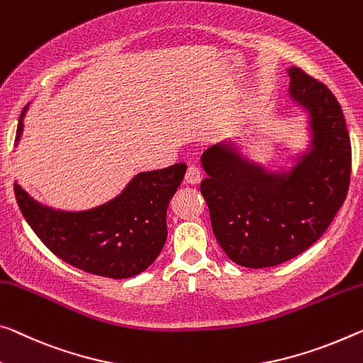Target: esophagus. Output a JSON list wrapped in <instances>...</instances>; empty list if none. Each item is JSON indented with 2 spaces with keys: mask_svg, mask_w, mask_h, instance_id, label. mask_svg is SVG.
Wrapping results in <instances>:
<instances>
[{
  "mask_svg": "<svg viewBox=\"0 0 363 363\" xmlns=\"http://www.w3.org/2000/svg\"><path fill=\"white\" fill-rule=\"evenodd\" d=\"M201 178H203V174H201V169L198 165H189L188 170H186V175H185V180L189 185H196V183L201 182Z\"/></svg>",
  "mask_w": 363,
  "mask_h": 363,
  "instance_id": "esophagus-1",
  "label": "esophagus"
}]
</instances>
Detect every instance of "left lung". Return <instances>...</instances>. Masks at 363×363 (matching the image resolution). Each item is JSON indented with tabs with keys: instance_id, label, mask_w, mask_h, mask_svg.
<instances>
[{
	"instance_id": "1",
	"label": "left lung",
	"mask_w": 363,
	"mask_h": 363,
	"mask_svg": "<svg viewBox=\"0 0 363 363\" xmlns=\"http://www.w3.org/2000/svg\"><path fill=\"white\" fill-rule=\"evenodd\" d=\"M289 96L310 115V149L291 170L267 172L232 144L204 150L208 203L216 240L233 263L269 267L308 250L337 214L350 183L352 150L337 99L300 68L289 69Z\"/></svg>"
}]
</instances>
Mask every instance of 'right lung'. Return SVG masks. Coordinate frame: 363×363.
<instances>
[{
  "instance_id": "add662e5",
  "label": "right lung",
  "mask_w": 363,
  "mask_h": 363,
  "mask_svg": "<svg viewBox=\"0 0 363 363\" xmlns=\"http://www.w3.org/2000/svg\"><path fill=\"white\" fill-rule=\"evenodd\" d=\"M26 110L16 141L22 135ZM185 172L183 162L141 172L116 198L77 213L40 204L19 183H14V194L27 224L60 259L91 274L126 279L147 269L162 252L167 208Z\"/></svg>"
}]
</instances>
